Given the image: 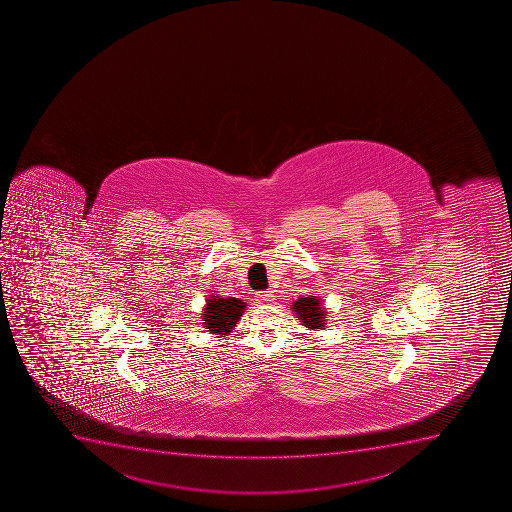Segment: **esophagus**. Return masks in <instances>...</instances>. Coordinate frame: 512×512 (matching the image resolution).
<instances>
[{"instance_id":"1","label":"esophagus","mask_w":512,"mask_h":512,"mask_svg":"<svg viewBox=\"0 0 512 512\" xmlns=\"http://www.w3.org/2000/svg\"><path fill=\"white\" fill-rule=\"evenodd\" d=\"M256 301L261 302V304H268V302L274 301L273 291H259L256 292Z\"/></svg>"}]
</instances>
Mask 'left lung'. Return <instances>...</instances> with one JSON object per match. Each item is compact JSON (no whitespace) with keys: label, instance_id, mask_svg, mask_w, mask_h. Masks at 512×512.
Wrapping results in <instances>:
<instances>
[{"label":"left lung","instance_id":"8db88e82","mask_svg":"<svg viewBox=\"0 0 512 512\" xmlns=\"http://www.w3.org/2000/svg\"><path fill=\"white\" fill-rule=\"evenodd\" d=\"M292 309L297 317L304 322L309 329H320L324 324V309L320 307V299L316 296L301 297L292 304Z\"/></svg>","mask_w":512,"mask_h":512}]
</instances>
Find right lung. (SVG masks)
Here are the masks:
<instances>
[{
	"label": "right lung",
	"instance_id": "right-lung-1",
	"mask_svg": "<svg viewBox=\"0 0 512 512\" xmlns=\"http://www.w3.org/2000/svg\"><path fill=\"white\" fill-rule=\"evenodd\" d=\"M244 307L246 304L235 297L225 299L213 296L206 304L203 324L206 325V329L211 330V334H228L235 327L239 317L243 316Z\"/></svg>",
	"mask_w": 512,
	"mask_h": 512
}]
</instances>
